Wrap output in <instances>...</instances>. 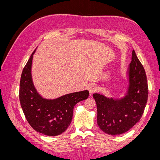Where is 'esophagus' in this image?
I'll return each instance as SVG.
<instances>
[{
	"instance_id": "1",
	"label": "esophagus",
	"mask_w": 160,
	"mask_h": 160,
	"mask_svg": "<svg viewBox=\"0 0 160 160\" xmlns=\"http://www.w3.org/2000/svg\"><path fill=\"white\" fill-rule=\"evenodd\" d=\"M89 93L91 94H93L95 92H96L98 91V88H97V87L94 85H91L89 87Z\"/></svg>"
}]
</instances>
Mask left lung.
Returning <instances> with one entry per match:
<instances>
[{"mask_svg":"<svg viewBox=\"0 0 160 160\" xmlns=\"http://www.w3.org/2000/svg\"><path fill=\"white\" fill-rule=\"evenodd\" d=\"M129 88L124 98L116 99L94 93L98 109V125L109 135L128 132L141 119L148 101V86L146 71L132 51L128 71Z\"/></svg>","mask_w":160,"mask_h":160,"instance_id":"1","label":"left lung"}]
</instances>
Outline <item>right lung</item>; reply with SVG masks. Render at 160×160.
I'll use <instances>...</instances> for the list:
<instances>
[{"instance_id": "add662e5", "label": "right lung", "mask_w": 160, "mask_h": 160, "mask_svg": "<svg viewBox=\"0 0 160 160\" xmlns=\"http://www.w3.org/2000/svg\"><path fill=\"white\" fill-rule=\"evenodd\" d=\"M34 51L22 70L19 99L23 113L31 126L49 136L63 133L71 124L74 106L89 96L88 90L62 95L55 99L42 98L37 93L31 77Z\"/></svg>"}]
</instances>
